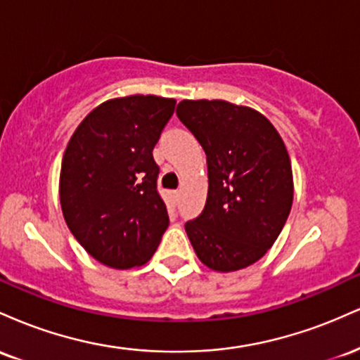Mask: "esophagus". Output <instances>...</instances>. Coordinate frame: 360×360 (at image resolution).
<instances>
[{"label":"esophagus","instance_id":"esophagus-1","mask_svg":"<svg viewBox=\"0 0 360 360\" xmlns=\"http://www.w3.org/2000/svg\"><path fill=\"white\" fill-rule=\"evenodd\" d=\"M181 198V193L179 191H172V200H174V203H177Z\"/></svg>","mask_w":360,"mask_h":360}]
</instances>
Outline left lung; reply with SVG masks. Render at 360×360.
<instances>
[{"mask_svg":"<svg viewBox=\"0 0 360 360\" xmlns=\"http://www.w3.org/2000/svg\"><path fill=\"white\" fill-rule=\"evenodd\" d=\"M177 118L203 147L208 196L184 225L198 259L210 269H243L271 249L292 205L286 146L259 111L223 100H183Z\"/></svg>","mask_w":360,"mask_h":360,"instance_id":"8db88e82","label":"left lung"}]
</instances>
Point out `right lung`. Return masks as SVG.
Here are the masks:
<instances>
[{
    "label": "right lung",
    "instance_id": "1",
    "mask_svg": "<svg viewBox=\"0 0 360 360\" xmlns=\"http://www.w3.org/2000/svg\"><path fill=\"white\" fill-rule=\"evenodd\" d=\"M176 100L115 98L79 123L62 157L64 220L91 257L113 269L142 266L169 226L154 150Z\"/></svg>",
    "mask_w": 360,
    "mask_h": 360
}]
</instances>
